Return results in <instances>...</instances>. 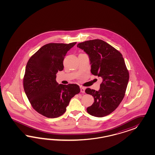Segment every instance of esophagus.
Here are the masks:
<instances>
[{
    "label": "esophagus",
    "instance_id": "esophagus-1",
    "mask_svg": "<svg viewBox=\"0 0 155 155\" xmlns=\"http://www.w3.org/2000/svg\"><path fill=\"white\" fill-rule=\"evenodd\" d=\"M81 92L82 93H84V92H85V89H84V87L82 86H81Z\"/></svg>",
    "mask_w": 155,
    "mask_h": 155
}]
</instances>
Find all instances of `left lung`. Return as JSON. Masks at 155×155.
Returning <instances> with one entry per match:
<instances>
[{"label":"left lung","instance_id":"obj_1","mask_svg":"<svg viewBox=\"0 0 155 155\" xmlns=\"http://www.w3.org/2000/svg\"><path fill=\"white\" fill-rule=\"evenodd\" d=\"M77 47L89 55L92 74L102 78L98 91L90 88L85 90L94 99L87 111L96 117L108 115L121 103L127 89L129 73L123 56L115 48L99 39L81 42Z\"/></svg>","mask_w":155,"mask_h":155}]
</instances>
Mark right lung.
I'll return each instance as SVG.
<instances>
[{"label": "right lung", "instance_id": "add662e5", "mask_svg": "<svg viewBox=\"0 0 155 155\" xmlns=\"http://www.w3.org/2000/svg\"><path fill=\"white\" fill-rule=\"evenodd\" d=\"M77 42L49 43L29 59L23 78L24 91L33 109L49 118L59 117L66 111L71 99L80 92L77 84H58V71L64 69L63 61Z\"/></svg>", "mask_w": 155, "mask_h": 155}]
</instances>
